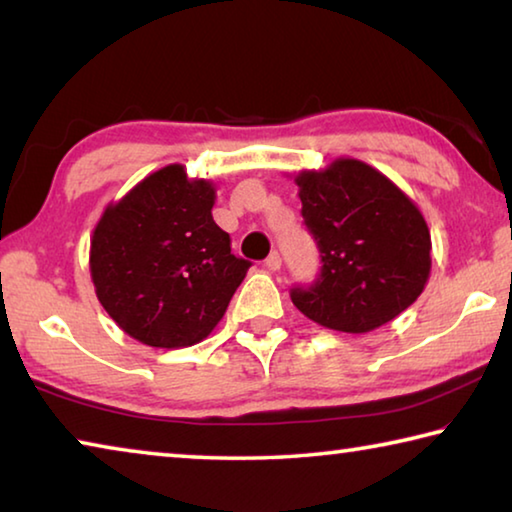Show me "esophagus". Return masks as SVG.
Segmentation results:
<instances>
[{
  "instance_id": "obj_1",
  "label": "esophagus",
  "mask_w": 512,
  "mask_h": 512,
  "mask_svg": "<svg viewBox=\"0 0 512 512\" xmlns=\"http://www.w3.org/2000/svg\"><path fill=\"white\" fill-rule=\"evenodd\" d=\"M264 266L268 268V271H277V268H280V266H282V257H280V253H277V250H273V253L266 257V262H264Z\"/></svg>"
}]
</instances>
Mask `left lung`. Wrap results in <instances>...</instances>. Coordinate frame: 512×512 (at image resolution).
<instances>
[{
	"label": "left lung",
	"mask_w": 512,
	"mask_h": 512,
	"mask_svg": "<svg viewBox=\"0 0 512 512\" xmlns=\"http://www.w3.org/2000/svg\"><path fill=\"white\" fill-rule=\"evenodd\" d=\"M296 185L323 268L311 287L291 289L293 305L348 334L372 332L411 307L431 271V235L418 205L354 158L300 171Z\"/></svg>",
	"instance_id": "obj_1"
}]
</instances>
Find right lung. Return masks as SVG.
Wrapping results in <instances>:
<instances>
[{"label": "right lung", "instance_id": "right-lung-1", "mask_svg": "<svg viewBox=\"0 0 512 512\" xmlns=\"http://www.w3.org/2000/svg\"><path fill=\"white\" fill-rule=\"evenodd\" d=\"M216 189L183 164L153 171L103 210L90 241L101 307L135 341L187 348L219 325L250 262L212 219Z\"/></svg>", "mask_w": 512, "mask_h": 512}]
</instances>
